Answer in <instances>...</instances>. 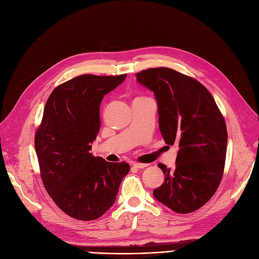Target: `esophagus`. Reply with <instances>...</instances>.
I'll return each mask as SVG.
<instances>
[{"label": "esophagus", "mask_w": 259, "mask_h": 259, "mask_svg": "<svg viewBox=\"0 0 259 259\" xmlns=\"http://www.w3.org/2000/svg\"><path fill=\"white\" fill-rule=\"evenodd\" d=\"M146 166H148V164L146 163H133V167L136 168H144Z\"/></svg>", "instance_id": "obj_1"}]
</instances>
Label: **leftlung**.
<instances>
[{"instance_id":"8db88e82","label":"left lung","mask_w":259,"mask_h":259,"mask_svg":"<svg viewBox=\"0 0 259 259\" xmlns=\"http://www.w3.org/2000/svg\"><path fill=\"white\" fill-rule=\"evenodd\" d=\"M137 80L155 94L165 143L179 148L173 168L158 164L165 177L154 196L177 213L193 212L222 180L227 147L223 115L202 83L174 69L142 70Z\"/></svg>"}]
</instances>
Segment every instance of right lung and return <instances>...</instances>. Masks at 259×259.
I'll use <instances>...</instances> for the list:
<instances>
[{
    "label": "right lung",
    "mask_w": 259,
    "mask_h": 259,
    "mask_svg": "<svg viewBox=\"0 0 259 259\" xmlns=\"http://www.w3.org/2000/svg\"><path fill=\"white\" fill-rule=\"evenodd\" d=\"M127 74H82L67 81L47 100L35 150L48 194L62 211L80 221L100 218L116 199L126 162L112 163L90 150L100 130L103 96Z\"/></svg>",
    "instance_id": "obj_1"
}]
</instances>
